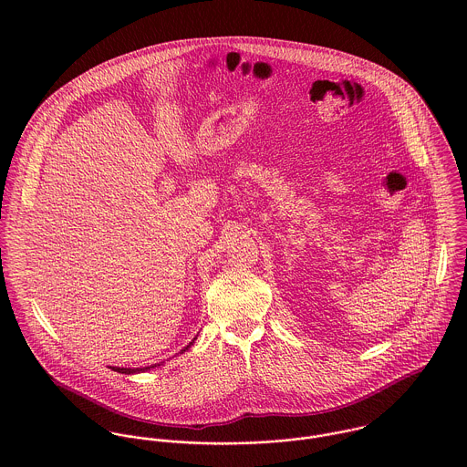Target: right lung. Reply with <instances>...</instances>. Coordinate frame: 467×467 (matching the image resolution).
<instances>
[{"label": "right lung", "mask_w": 467, "mask_h": 467, "mask_svg": "<svg viewBox=\"0 0 467 467\" xmlns=\"http://www.w3.org/2000/svg\"><path fill=\"white\" fill-rule=\"evenodd\" d=\"M194 339H196V337H194ZM194 339H192V341H194ZM192 341H191V343H189V345H187L183 350H187V348L192 345ZM154 367H156V365H152V367H143V368H120V367H113V370H115V372H120V374H136V372H145V370H150V368H154Z\"/></svg>", "instance_id": "obj_1"}]
</instances>
